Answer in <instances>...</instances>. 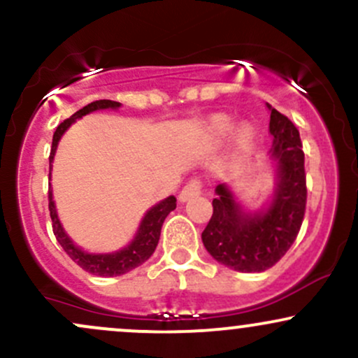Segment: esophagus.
Instances as JSON below:
<instances>
[{"label":"esophagus","instance_id":"34e87169","mask_svg":"<svg viewBox=\"0 0 358 358\" xmlns=\"http://www.w3.org/2000/svg\"><path fill=\"white\" fill-rule=\"evenodd\" d=\"M200 193H202V182H200V180H190V182L182 188V192H180L178 200L180 202H188V200L199 196Z\"/></svg>","mask_w":358,"mask_h":358}]
</instances>
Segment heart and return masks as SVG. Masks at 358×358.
Returning a JSON list of instances; mask_svg holds the SVG:
<instances>
[{
  "mask_svg": "<svg viewBox=\"0 0 358 358\" xmlns=\"http://www.w3.org/2000/svg\"><path fill=\"white\" fill-rule=\"evenodd\" d=\"M208 134L215 139H222L227 136L229 133H232L234 129V121L229 116H213L207 124ZM237 139L242 143V145H249L254 138V131L249 124H241L237 127Z\"/></svg>",
  "mask_w": 358,
  "mask_h": 358,
  "instance_id": "b5f03b06",
  "label": "heart"
}]
</instances>
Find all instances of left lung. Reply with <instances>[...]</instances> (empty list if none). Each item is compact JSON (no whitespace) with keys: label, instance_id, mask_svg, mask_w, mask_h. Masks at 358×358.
<instances>
[{"label":"left lung","instance_id":"left-lung-1","mask_svg":"<svg viewBox=\"0 0 358 358\" xmlns=\"http://www.w3.org/2000/svg\"><path fill=\"white\" fill-rule=\"evenodd\" d=\"M269 134L274 162V190L257 210L239 202L232 187L217 185L212 219L202 232L208 254L220 264L239 273H262L287 252L306 207L305 153L296 126L268 104Z\"/></svg>","mask_w":358,"mask_h":358}]
</instances>
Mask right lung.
<instances>
[{
  "mask_svg": "<svg viewBox=\"0 0 358 358\" xmlns=\"http://www.w3.org/2000/svg\"><path fill=\"white\" fill-rule=\"evenodd\" d=\"M121 108V102L102 99L90 102L77 110L76 114H72L71 117L65 119L62 124L55 129L52 139V151H50V173H48V180H52V163L55 158L57 146L62 136L65 134V131L71 127L77 119L87 116V114L94 113V110H102V109H119ZM176 208V199L173 195L166 196L162 202L155 203L145 213L141 222H139V227L134 237L131 239L129 244H126L124 248L114 250V252H89V250L82 249L80 245H77L76 242L71 239L67 232H65L64 225L59 219V213H57L55 202H53V192H52V182H48V210H50L52 217V227L53 234H55L59 244L64 248L65 252L69 254V257L72 259L76 264H79L82 269L87 271L90 274H96V276L102 278H110V276H121V274L129 273V271L136 269L138 266H141L143 262H146L148 259L153 256L156 245L159 241V232H162V225L165 222L166 215L171 210Z\"/></svg>",
  "mask_w": 358,
  "mask_h": 358,
  "instance_id": "right-lung-1",
  "label": "right lung"
}]
</instances>
